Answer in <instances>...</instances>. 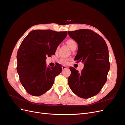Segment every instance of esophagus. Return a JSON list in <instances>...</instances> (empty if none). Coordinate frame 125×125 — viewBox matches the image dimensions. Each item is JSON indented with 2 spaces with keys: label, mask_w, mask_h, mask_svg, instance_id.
Masks as SVG:
<instances>
[{
  "label": "esophagus",
  "mask_w": 125,
  "mask_h": 125,
  "mask_svg": "<svg viewBox=\"0 0 125 125\" xmlns=\"http://www.w3.org/2000/svg\"><path fill=\"white\" fill-rule=\"evenodd\" d=\"M62 70H64L66 68H67V67H66L65 65H62Z\"/></svg>",
  "instance_id": "34e87169"
}]
</instances>
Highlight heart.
Returning <instances> with one entry per match:
<instances>
[{
	"label": "heart",
	"mask_w": 125,
	"mask_h": 125,
	"mask_svg": "<svg viewBox=\"0 0 125 125\" xmlns=\"http://www.w3.org/2000/svg\"><path fill=\"white\" fill-rule=\"evenodd\" d=\"M66 43H67V44L68 45L69 47H70L71 49L75 45H77L76 42H75L73 39H68L67 41H66ZM69 60V59H68V58L63 57L62 59H60V62L63 64H67L68 63Z\"/></svg>",
	"instance_id": "heart-1"
}]
</instances>
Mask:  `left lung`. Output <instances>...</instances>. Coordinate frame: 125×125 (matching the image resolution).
<instances>
[{
    "instance_id": "left-lung-1",
    "label": "left lung",
    "mask_w": 125,
    "mask_h": 125,
    "mask_svg": "<svg viewBox=\"0 0 125 125\" xmlns=\"http://www.w3.org/2000/svg\"><path fill=\"white\" fill-rule=\"evenodd\" d=\"M68 33L78 45L74 60L84 63L80 73L74 68H70L69 86L78 96L92 97L101 91L107 80L110 67L108 46L102 37L91 30L80 29Z\"/></svg>"
}]
</instances>
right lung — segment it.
<instances>
[{"label":"right lung","instance_id":"obj_1","mask_svg":"<svg viewBox=\"0 0 125 125\" xmlns=\"http://www.w3.org/2000/svg\"><path fill=\"white\" fill-rule=\"evenodd\" d=\"M67 34L66 31L35 30L23 40L17 53V72L20 82L29 94L39 96L45 93L61 72L59 63L54 67H47L45 60L46 57L55 54Z\"/></svg>","mask_w":125,"mask_h":125}]
</instances>
